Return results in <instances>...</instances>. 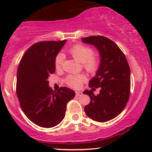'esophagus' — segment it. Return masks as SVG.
<instances>
[{
    "label": "esophagus",
    "instance_id": "34e87169",
    "mask_svg": "<svg viewBox=\"0 0 152 152\" xmlns=\"http://www.w3.org/2000/svg\"><path fill=\"white\" fill-rule=\"evenodd\" d=\"M76 95L77 96H82V92H81V91H76Z\"/></svg>",
    "mask_w": 152,
    "mask_h": 152
}]
</instances>
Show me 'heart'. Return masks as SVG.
<instances>
[{
  "instance_id": "b5f03b06",
  "label": "heart",
  "mask_w": 152,
  "mask_h": 152,
  "mask_svg": "<svg viewBox=\"0 0 152 152\" xmlns=\"http://www.w3.org/2000/svg\"><path fill=\"white\" fill-rule=\"evenodd\" d=\"M69 53L80 63L83 64V66L86 70L90 73H94L99 66V59L96 56L93 55V50L90 48L83 45H76L70 48L68 50ZM63 56L62 54L56 56L55 59V67L56 69L59 68L62 65ZM82 76H73L70 75L65 79L67 85L74 88H77L82 84L83 81Z\"/></svg>"
}]
</instances>
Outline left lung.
<instances>
[{"label":"left lung","instance_id":"1","mask_svg":"<svg viewBox=\"0 0 152 152\" xmlns=\"http://www.w3.org/2000/svg\"><path fill=\"white\" fill-rule=\"evenodd\" d=\"M82 42L96 47L100 62L96 76L89 82L92 90L84 94L90 98V103L85 107L87 116L98 122L115 118L125 108L130 94V68L125 55L113 41L103 36L82 38ZM101 88L95 96V88Z\"/></svg>","mask_w":152,"mask_h":152}]
</instances>
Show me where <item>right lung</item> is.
Instances as JSON below:
<instances>
[{
    "mask_svg": "<svg viewBox=\"0 0 152 152\" xmlns=\"http://www.w3.org/2000/svg\"><path fill=\"white\" fill-rule=\"evenodd\" d=\"M65 42L66 39L34 44L18 66L16 93L20 107L29 120L41 127L51 128L60 123L67 103L76 94L65 87L53 91L48 80L55 72V59Z\"/></svg>",
    "mask_w": 152,
    "mask_h": 152,
    "instance_id": "add662e5",
    "label": "right lung"
}]
</instances>
